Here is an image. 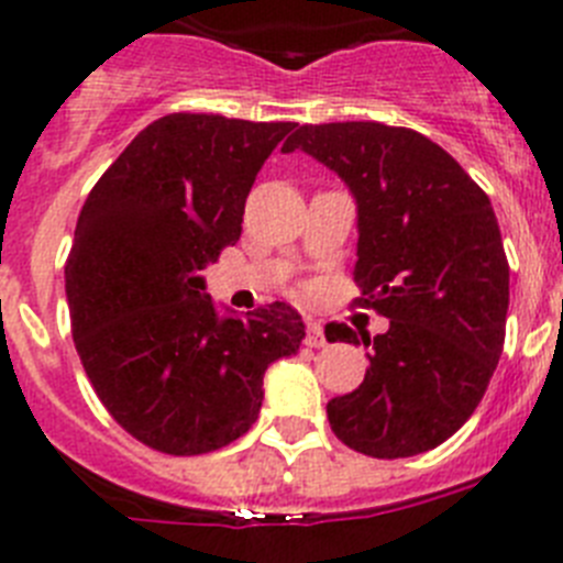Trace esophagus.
Returning <instances> with one entry per match:
<instances>
[{"instance_id": "1", "label": "esophagus", "mask_w": 563, "mask_h": 563, "mask_svg": "<svg viewBox=\"0 0 563 563\" xmlns=\"http://www.w3.org/2000/svg\"><path fill=\"white\" fill-rule=\"evenodd\" d=\"M303 343L309 345V349H321V345H327V334H323V327L318 321H307V340Z\"/></svg>"}]
</instances>
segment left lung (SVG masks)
Masks as SVG:
<instances>
[{"label":"left lung","mask_w":563,"mask_h":563,"mask_svg":"<svg viewBox=\"0 0 563 563\" xmlns=\"http://www.w3.org/2000/svg\"><path fill=\"white\" fill-rule=\"evenodd\" d=\"M334 169L357 200L360 307L385 334L327 323L371 345L357 390L327 405L332 432L371 457H410L455 435L481 405L505 343L508 260L492 200L450 153L383 122L301 125L282 147Z\"/></svg>","instance_id":"obj_1"}]
</instances>
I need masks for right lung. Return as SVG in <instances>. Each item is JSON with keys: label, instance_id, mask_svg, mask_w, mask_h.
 Masks as SVG:
<instances>
[{"label": "right lung", "instance_id": "add662e5", "mask_svg": "<svg viewBox=\"0 0 563 563\" xmlns=\"http://www.w3.org/2000/svg\"><path fill=\"white\" fill-rule=\"evenodd\" d=\"M292 128L169 113L128 144L80 209L66 260L75 349L113 421L164 455L245 435L267 365L303 340L285 301L220 318L200 276L240 240L256 173Z\"/></svg>", "mask_w": 563, "mask_h": 563}]
</instances>
